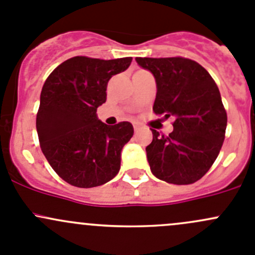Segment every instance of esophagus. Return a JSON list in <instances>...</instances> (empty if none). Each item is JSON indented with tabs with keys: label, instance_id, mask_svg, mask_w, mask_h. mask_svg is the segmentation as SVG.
Returning <instances> with one entry per match:
<instances>
[{
	"label": "esophagus",
	"instance_id": "1",
	"mask_svg": "<svg viewBox=\"0 0 255 255\" xmlns=\"http://www.w3.org/2000/svg\"><path fill=\"white\" fill-rule=\"evenodd\" d=\"M133 128H134V130H135V132H137V130L139 129V126H138V125H134V126H133Z\"/></svg>",
	"mask_w": 255,
	"mask_h": 255
}]
</instances>
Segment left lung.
I'll use <instances>...</instances> for the list:
<instances>
[{"mask_svg": "<svg viewBox=\"0 0 255 255\" xmlns=\"http://www.w3.org/2000/svg\"><path fill=\"white\" fill-rule=\"evenodd\" d=\"M135 61L155 79L153 111L174 117L168 137L151 129L153 140L145 148L151 173L169 184H194L215 163L225 140L227 113L220 90L206 69L190 59Z\"/></svg>", "mask_w": 255, "mask_h": 255, "instance_id": "obj_1", "label": "left lung"}]
</instances>
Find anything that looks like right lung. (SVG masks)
Here are the masks:
<instances>
[{
	"label": "right lung",
	"instance_id": "obj_1",
	"mask_svg": "<svg viewBox=\"0 0 255 255\" xmlns=\"http://www.w3.org/2000/svg\"><path fill=\"white\" fill-rule=\"evenodd\" d=\"M130 61L74 56L43 85L37 115L40 148L54 171L73 186H100L120 171L121 151L132 138L133 126L110 127L96 111L106 102L109 80L127 70Z\"/></svg>",
	"mask_w": 255,
	"mask_h": 255
}]
</instances>
